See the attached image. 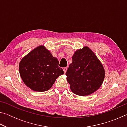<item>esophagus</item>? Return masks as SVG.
Returning a JSON list of instances; mask_svg holds the SVG:
<instances>
[{
	"mask_svg": "<svg viewBox=\"0 0 127 127\" xmlns=\"http://www.w3.org/2000/svg\"><path fill=\"white\" fill-rule=\"evenodd\" d=\"M67 69H68V68H67V67H65V68H63V71H64V73H66V70H67Z\"/></svg>",
	"mask_w": 127,
	"mask_h": 127,
	"instance_id": "obj_1",
	"label": "esophagus"
}]
</instances>
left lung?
<instances>
[{
  "label": "left lung",
  "instance_id": "8db88e82",
  "mask_svg": "<svg viewBox=\"0 0 127 127\" xmlns=\"http://www.w3.org/2000/svg\"><path fill=\"white\" fill-rule=\"evenodd\" d=\"M67 81L74 94L87 96L101 86L105 77L104 67L91 49L85 46L72 57L66 72Z\"/></svg>",
  "mask_w": 127,
  "mask_h": 127
}]
</instances>
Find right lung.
Returning a JSON list of instances; mask_svg holds the SVG:
<instances>
[{"label": "right lung", "mask_w": 127, "mask_h": 127, "mask_svg": "<svg viewBox=\"0 0 127 127\" xmlns=\"http://www.w3.org/2000/svg\"><path fill=\"white\" fill-rule=\"evenodd\" d=\"M58 59L40 46L21 60L19 70L25 85L33 91L42 92L50 89L56 79L64 73Z\"/></svg>", "instance_id": "add662e5"}]
</instances>
